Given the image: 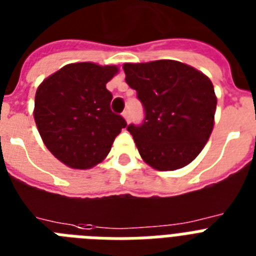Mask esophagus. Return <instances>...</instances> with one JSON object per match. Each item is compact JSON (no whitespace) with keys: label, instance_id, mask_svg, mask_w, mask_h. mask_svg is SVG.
<instances>
[{"label":"esophagus","instance_id":"1","mask_svg":"<svg viewBox=\"0 0 256 256\" xmlns=\"http://www.w3.org/2000/svg\"><path fill=\"white\" fill-rule=\"evenodd\" d=\"M122 118H126V122H130V111H124V112H122Z\"/></svg>","mask_w":256,"mask_h":256}]
</instances>
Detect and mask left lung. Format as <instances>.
I'll return each mask as SVG.
<instances>
[{"label":"left lung","instance_id":"1","mask_svg":"<svg viewBox=\"0 0 256 256\" xmlns=\"http://www.w3.org/2000/svg\"><path fill=\"white\" fill-rule=\"evenodd\" d=\"M126 82L144 107L141 126H126L141 158L157 170L186 166L212 134L216 96L209 78L185 63L162 59L124 63Z\"/></svg>","mask_w":256,"mask_h":256}]
</instances>
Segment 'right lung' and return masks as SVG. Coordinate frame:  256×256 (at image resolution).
Here are the masks:
<instances>
[{
	"mask_svg": "<svg viewBox=\"0 0 256 256\" xmlns=\"http://www.w3.org/2000/svg\"><path fill=\"white\" fill-rule=\"evenodd\" d=\"M116 66L71 63L46 78L36 94L34 120L47 149L72 169H90L107 157L126 120L111 111L106 84Z\"/></svg>",
	"mask_w": 256,
	"mask_h": 256,
	"instance_id": "obj_1",
	"label": "right lung"
}]
</instances>
